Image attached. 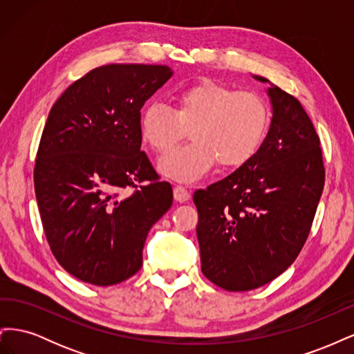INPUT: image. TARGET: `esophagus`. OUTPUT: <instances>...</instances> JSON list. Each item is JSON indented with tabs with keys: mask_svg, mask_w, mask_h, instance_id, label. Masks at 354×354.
Here are the masks:
<instances>
[{
	"mask_svg": "<svg viewBox=\"0 0 354 354\" xmlns=\"http://www.w3.org/2000/svg\"><path fill=\"white\" fill-rule=\"evenodd\" d=\"M174 199L177 202H186L190 199V192L185 186H174Z\"/></svg>",
	"mask_w": 354,
	"mask_h": 354,
	"instance_id": "esophagus-1",
	"label": "esophagus"
}]
</instances>
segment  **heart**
<instances>
[{
  "label": "heart",
  "mask_w": 354,
  "mask_h": 354,
  "mask_svg": "<svg viewBox=\"0 0 354 354\" xmlns=\"http://www.w3.org/2000/svg\"><path fill=\"white\" fill-rule=\"evenodd\" d=\"M192 142L159 159L165 177L194 181L216 165L238 168L260 152L270 128V109L260 94L202 80L174 94V109L149 103L140 133L153 151L165 153L187 133Z\"/></svg>",
  "instance_id": "obj_1"
}]
</instances>
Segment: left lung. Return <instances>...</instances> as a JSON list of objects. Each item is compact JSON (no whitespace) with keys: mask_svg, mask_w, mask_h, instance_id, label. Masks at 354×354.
<instances>
[{"mask_svg":"<svg viewBox=\"0 0 354 354\" xmlns=\"http://www.w3.org/2000/svg\"><path fill=\"white\" fill-rule=\"evenodd\" d=\"M272 122L260 152L196 190L201 269L226 291L273 281L301 251L325 185L320 140L294 95L269 80Z\"/></svg>","mask_w":354,"mask_h":354,"instance_id":"8db88e82","label":"left lung"}]
</instances>
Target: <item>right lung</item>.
<instances>
[{"label": "right lung", "instance_id": "right-lung-1", "mask_svg": "<svg viewBox=\"0 0 354 354\" xmlns=\"http://www.w3.org/2000/svg\"><path fill=\"white\" fill-rule=\"evenodd\" d=\"M171 77L162 65L95 68L48 113L37 202L53 255L82 282L109 286L136 274L149 230L173 205V187L140 151V109Z\"/></svg>", "mask_w": 354, "mask_h": 354}]
</instances>
